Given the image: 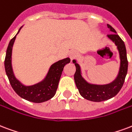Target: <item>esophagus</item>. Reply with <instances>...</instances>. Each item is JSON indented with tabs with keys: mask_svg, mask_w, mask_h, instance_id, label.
Returning a JSON list of instances; mask_svg holds the SVG:
<instances>
[{
	"mask_svg": "<svg viewBox=\"0 0 132 132\" xmlns=\"http://www.w3.org/2000/svg\"><path fill=\"white\" fill-rule=\"evenodd\" d=\"M77 53H76L75 51H72V52L70 53V59H71V61H73V59L77 57Z\"/></svg>",
	"mask_w": 132,
	"mask_h": 132,
	"instance_id": "34e87169",
	"label": "esophagus"
}]
</instances>
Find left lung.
<instances>
[{
    "mask_svg": "<svg viewBox=\"0 0 132 132\" xmlns=\"http://www.w3.org/2000/svg\"><path fill=\"white\" fill-rule=\"evenodd\" d=\"M107 27L112 32L107 35V37L111 40H112L117 46L120 58V68L119 73L117 78L113 82L106 85H95L88 84L81 75V70L79 64H77L75 60L73 61L76 67L74 79L79 93L85 99L93 102H102L107 100L117 95L123 86L125 77L127 73L128 61L127 58L126 48L124 42L117 35L113 28L109 24H107Z\"/></svg>",
    "mask_w": 132,
    "mask_h": 132,
    "instance_id": "left-lung-1",
    "label": "left lung"
}]
</instances>
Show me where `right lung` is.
I'll return each mask as SVG.
<instances>
[{
    "mask_svg": "<svg viewBox=\"0 0 132 132\" xmlns=\"http://www.w3.org/2000/svg\"><path fill=\"white\" fill-rule=\"evenodd\" d=\"M16 36L9 43L5 59V69L10 84L15 92L26 100L35 103L46 102L55 95L64 67L66 64L70 63V58H66L53 64L50 66L48 75L44 81L32 86H24L16 79L12 67V50Z\"/></svg>",
    "mask_w": 132,
    "mask_h": 132,
    "instance_id": "add662e5",
    "label": "right lung"
}]
</instances>
